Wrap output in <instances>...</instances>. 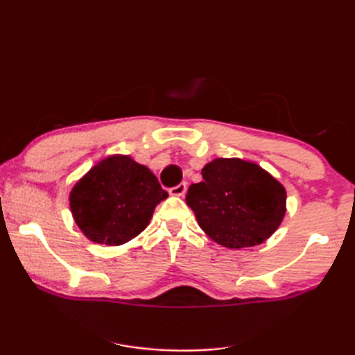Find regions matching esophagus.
<instances>
[{
	"mask_svg": "<svg viewBox=\"0 0 355 355\" xmlns=\"http://www.w3.org/2000/svg\"><path fill=\"white\" fill-rule=\"evenodd\" d=\"M187 191V184L186 183H180L177 186H173L169 189V193L171 195H175V197H183V195L186 193Z\"/></svg>",
	"mask_w": 355,
	"mask_h": 355,
	"instance_id": "1",
	"label": "esophagus"
}]
</instances>
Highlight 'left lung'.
Returning <instances> with one entry per match:
<instances>
[{"label":"left lung","mask_w":355,"mask_h":355,"mask_svg":"<svg viewBox=\"0 0 355 355\" xmlns=\"http://www.w3.org/2000/svg\"><path fill=\"white\" fill-rule=\"evenodd\" d=\"M186 202L200 227L229 248L258 245L273 235L285 215L286 193L261 166L239 158H215L201 171Z\"/></svg>","instance_id":"obj_1"}]
</instances>
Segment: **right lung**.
I'll return each instance as SVG.
<instances>
[{
  "mask_svg": "<svg viewBox=\"0 0 355 355\" xmlns=\"http://www.w3.org/2000/svg\"><path fill=\"white\" fill-rule=\"evenodd\" d=\"M168 192L146 166L114 155L97 163L70 193L74 221L97 244L120 245L146 229Z\"/></svg>",
  "mask_w": 355,
  "mask_h": 355,
  "instance_id": "obj_1",
  "label": "right lung"
}]
</instances>
